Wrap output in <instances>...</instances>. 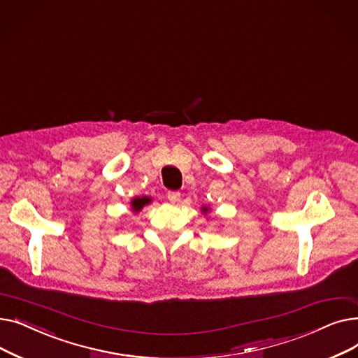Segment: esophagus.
I'll use <instances>...</instances> for the list:
<instances>
[{"label":"esophagus","mask_w":358,"mask_h":358,"mask_svg":"<svg viewBox=\"0 0 358 358\" xmlns=\"http://www.w3.org/2000/svg\"><path fill=\"white\" fill-rule=\"evenodd\" d=\"M180 192H168L166 193V197H168V200L171 201V203H176V201H178L180 200Z\"/></svg>","instance_id":"obj_1"}]
</instances>
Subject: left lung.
<instances>
[{
	"instance_id": "1",
	"label": "left lung",
	"mask_w": 358,
	"mask_h": 358,
	"mask_svg": "<svg viewBox=\"0 0 358 358\" xmlns=\"http://www.w3.org/2000/svg\"><path fill=\"white\" fill-rule=\"evenodd\" d=\"M204 210H206V209H204Z\"/></svg>"
}]
</instances>
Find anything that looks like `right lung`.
Here are the masks:
<instances>
[{
    "instance_id": "obj_1",
    "label": "right lung",
    "mask_w": 358,
    "mask_h": 358,
    "mask_svg": "<svg viewBox=\"0 0 358 358\" xmlns=\"http://www.w3.org/2000/svg\"><path fill=\"white\" fill-rule=\"evenodd\" d=\"M150 201V199L148 197H142V199H134V201H131V209H134L135 212H139L145 204H148Z\"/></svg>"
}]
</instances>
